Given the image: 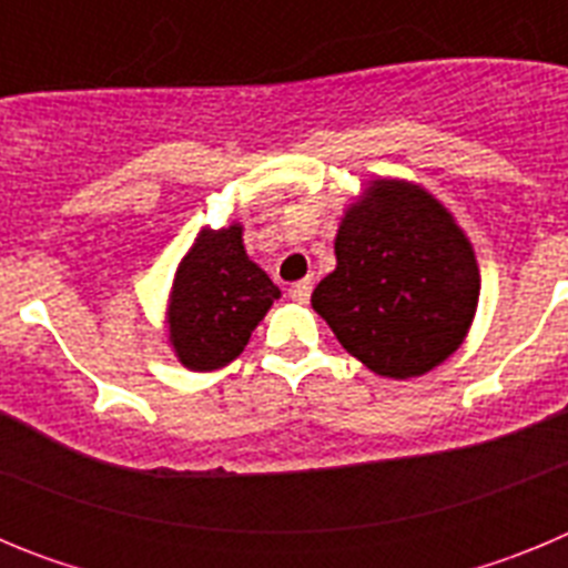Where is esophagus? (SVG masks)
Returning a JSON list of instances; mask_svg holds the SVG:
<instances>
[{"label": "esophagus", "instance_id": "esophagus-1", "mask_svg": "<svg viewBox=\"0 0 568 568\" xmlns=\"http://www.w3.org/2000/svg\"><path fill=\"white\" fill-rule=\"evenodd\" d=\"M310 293H313V278H304V281H295L293 287H290V298L298 301V304H307Z\"/></svg>", "mask_w": 568, "mask_h": 568}]
</instances>
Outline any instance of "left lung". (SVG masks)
Listing matches in <instances>:
<instances>
[{
  "label": "left lung",
  "mask_w": 568,
  "mask_h": 568,
  "mask_svg": "<svg viewBox=\"0 0 568 568\" xmlns=\"http://www.w3.org/2000/svg\"><path fill=\"white\" fill-rule=\"evenodd\" d=\"M335 270L313 293L346 353L384 378H415L464 341L480 295L469 239L438 199L378 179L346 210Z\"/></svg>",
  "instance_id": "left-lung-1"
}]
</instances>
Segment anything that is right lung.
Masks as SVG:
<instances>
[{
    "instance_id": "right-lung-1",
    "label": "right lung",
    "mask_w": 568,
    "mask_h": 568,
    "mask_svg": "<svg viewBox=\"0 0 568 568\" xmlns=\"http://www.w3.org/2000/svg\"><path fill=\"white\" fill-rule=\"evenodd\" d=\"M278 295L270 275L247 258L239 224L202 230L170 293L168 329L179 361L195 373L227 366Z\"/></svg>"
}]
</instances>
